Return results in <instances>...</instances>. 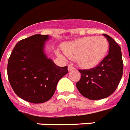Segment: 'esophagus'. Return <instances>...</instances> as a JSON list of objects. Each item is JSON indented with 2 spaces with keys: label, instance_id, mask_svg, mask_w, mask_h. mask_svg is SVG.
I'll use <instances>...</instances> for the list:
<instances>
[{
  "label": "esophagus",
  "instance_id": "obj_1",
  "mask_svg": "<svg viewBox=\"0 0 130 130\" xmlns=\"http://www.w3.org/2000/svg\"><path fill=\"white\" fill-rule=\"evenodd\" d=\"M68 69H69V71H72V70H74V69H75V68H74L72 65H69V66H68Z\"/></svg>",
  "mask_w": 130,
  "mask_h": 130
}]
</instances>
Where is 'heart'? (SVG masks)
Listing matches in <instances>:
<instances>
[{
  "mask_svg": "<svg viewBox=\"0 0 130 130\" xmlns=\"http://www.w3.org/2000/svg\"><path fill=\"white\" fill-rule=\"evenodd\" d=\"M62 49L68 58L76 59L80 67L91 68L103 59L108 53L109 42L103 36H88L65 43Z\"/></svg>",
  "mask_w": 130,
  "mask_h": 130,
  "instance_id": "heart-1",
  "label": "heart"
}]
</instances>
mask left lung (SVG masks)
Wrapping results in <instances>:
<instances>
[{"instance_id":"obj_1","label":"left lung","mask_w":130,"mask_h":130,"mask_svg":"<svg viewBox=\"0 0 130 130\" xmlns=\"http://www.w3.org/2000/svg\"><path fill=\"white\" fill-rule=\"evenodd\" d=\"M103 35L110 44L108 55L95 67L78 70L81 75L76 83L77 89L83 96L90 100H100L113 93L123 73L120 46L109 35Z\"/></svg>"}]
</instances>
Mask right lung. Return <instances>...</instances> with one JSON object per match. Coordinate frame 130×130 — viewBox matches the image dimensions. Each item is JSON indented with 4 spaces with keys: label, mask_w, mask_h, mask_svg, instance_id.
Wrapping results in <instances>:
<instances>
[{
    "label": "right lung",
    "mask_w": 130,
    "mask_h": 130,
    "mask_svg": "<svg viewBox=\"0 0 130 130\" xmlns=\"http://www.w3.org/2000/svg\"><path fill=\"white\" fill-rule=\"evenodd\" d=\"M48 35H35L16 44L9 57L8 77L17 95L32 103L53 96L58 81L68 73L67 66H56L44 52Z\"/></svg>",
    "instance_id": "obj_1"
}]
</instances>
